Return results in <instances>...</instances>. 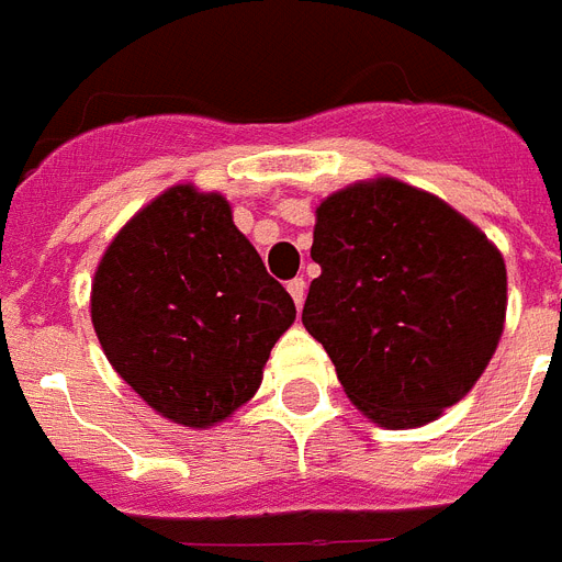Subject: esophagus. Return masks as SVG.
Returning a JSON list of instances; mask_svg holds the SVG:
<instances>
[{
    "label": "esophagus",
    "mask_w": 562,
    "mask_h": 562,
    "mask_svg": "<svg viewBox=\"0 0 562 562\" xmlns=\"http://www.w3.org/2000/svg\"><path fill=\"white\" fill-rule=\"evenodd\" d=\"M286 290H290V295H293L295 307H302L304 295H307V281H304V278H293V281L286 284Z\"/></svg>",
    "instance_id": "34e87169"
}]
</instances>
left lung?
<instances>
[{
	"mask_svg": "<svg viewBox=\"0 0 562 562\" xmlns=\"http://www.w3.org/2000/svg\"><path fill=\"white\" fill-rule=\"evenodd\" d=\"M302 322L353 406L417 429L456 406L496 353L505 258L441 196L394 177L359 179L316 209Z\"/></svg>",
	"mask_w": 562,
	"mask_h": 562,
	"instance_id": "1",
	"label": "left lung"
}]
</instances>
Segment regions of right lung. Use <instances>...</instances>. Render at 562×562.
Returning a JSON list of instances; mask_svg holds the SVG:
<instances>
[{
    "mask_svg": "<svg viewBox=\"0 0 562 562\" xmlns=\"http://www.w3.org/2000/svg\"><path fill=\"white\" fill-rule=\"evenodd\" d=\"M92 327L133 392L211 429L249 403L295 304L217 191H161L112 237L92 278Z\"/></svg>",
    "mask_w": 562,
    "mask_h": 562,
    "instance_id": "right-lung-1",
    "label": "right lung"
}]
</instances>
